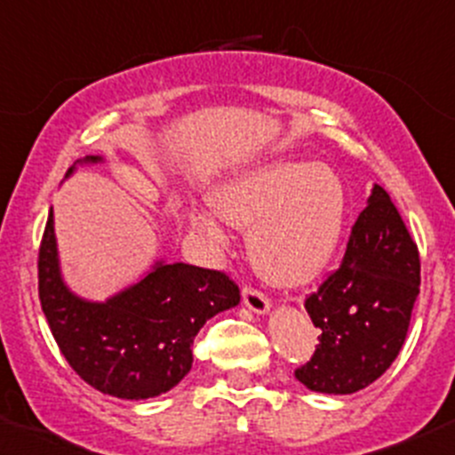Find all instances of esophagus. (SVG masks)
Wrapping results in <instances>:
<instances>
[{
  "mask_svg": "<svg viewBox=\"0 0 455 455\" xmlns=\"http://www.w3.org/2000/svg\"><path fill=\"white\" fill-rule=\"evenodd\" d=\"M242 297H244V304L249 306L251 310L257 315H264L270 310V299L261 291H257L253 286H244L242 291Z\"/></svg>",
  "mask_w": 455,
  "mask_h": 455,
  "instance_id": "esophagus-1",
  "label": "esophagus"
}]
</instances>
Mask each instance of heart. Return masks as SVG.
<instances>
[{"label":"heart","mask_w":455,"mask_h":455,"mask_svg":"<svg viewBox=\"0 0 455 455\" xmlns=\"http://www.w3.org/2000/svg\"><path fill=\"white\" fill-rule=\"evenodd\" d=\"M218 211H198L196 227L227 244L224 218L249 228V246L261 275L295 286L313 279L339 244L346 220V189L332 167L273 160L242 173L215 196Z\"/></svg>","instance_id":"obj_1"}]
</instances>
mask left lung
<instances>
[{
	"label": "left lung",
	"mask_w": 455,
	"mask_h": 455,
	"mask_svg": "<svg viewBox=\"0 0 455 455\" xmlns=\"http://www.w3.org/2000/svg\"><path fill=\"white\" fill-rule=\"evenodd\" d=\"M419 292V246L387 191L374 185L341 266L304 301L321 334L313 359L295 370L297 380L323 394L374 383L405 343Z\"/></svg>",
	"instance_id": "left-lung-1"
}]
</instances>
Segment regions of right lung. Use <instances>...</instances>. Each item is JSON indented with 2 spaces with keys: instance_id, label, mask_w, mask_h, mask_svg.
<instances>
[{
  "instance_id": "1",
  "label": "right lung",
  "mask_w": 455,
  "mask_h": 455,
  "mask_svg": "<svg viewBox=\"0 0 455 455\" xmlns=\"http://www.w3.org/2000/svg\"><path fill=\"white\" fill-rule=\"evenodd\" d=\"M36 268L41 310L70 368L99 392L130 401L180 383L206 319L240 304V288L227 273L182 261H158L139 283L103 304L72 295L59 273L52 209Z\"/></svg>"
}]
</instances>
